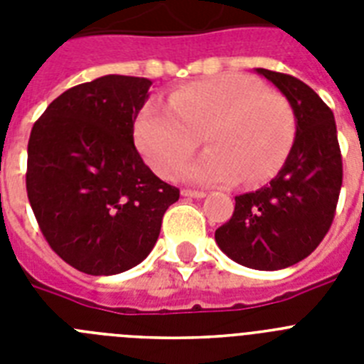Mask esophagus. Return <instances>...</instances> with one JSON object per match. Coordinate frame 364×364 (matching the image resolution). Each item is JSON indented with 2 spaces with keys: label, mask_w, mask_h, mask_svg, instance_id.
Wrapping results in <instances>:
<instances>
[{
  "label": "esophagus",
  "mask_w": 364,
  "mask_h": 364,
  "mask_svg": "<svg viewBox=\"0 0 364 364\" xmlns=\"http://www.w3.org/2000/svg\"><path fill=\"white\" fill-rule=\"evenodd\" d=\"M182 197L204 198V197H205V193H204V191H195V189H182Z\"/></svg>",
  "instance_id": "obj_1"
}]
</instances>
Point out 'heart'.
I'll return each mask as SVG.
<instances>
[{"label":"heart","instance_id":"heart-1","mask_svg":"<svg viewBox=\"0 0 364 364\" xmlns=\"http://www.w3.org/2000/svg\"><path fill=\"white\" fill-rule=\"evenodd\" d=\"M167 105L149 102L138 112L134 140L154 171L175 176L202 136L210 149L186 167L197 184H253L275 175L294 146L290 102L259 80L222 74L173 91Z\"/></svg>","mask_w":364,"mask_h":364}]
</instances>
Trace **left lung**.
<instances>
[{
	"mask_svg": "<svg viewBox=\"0 0 364 364\" xmlns=\"http://www.w3.org/2000/svg\"><path fill=\"white\" fill-rule=\"evenodd\" d=\"M294 109L295 140L269 184L235 197V211L215 231L218 247L253 269H282L306 259L332 226L343 184L332 109L290 74L255 69Z\"/></svg>",
	"mask_w": 364,
	"mask_h": 364,
	"instance_id": "left-lung-1",
	"label": "left lung"
}]
</instances>
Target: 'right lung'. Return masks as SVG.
Here are the masks:
<instances>
[{
  "instance_id": "add662e5",
  "label": "right lung",
  "mask_w": 364,
  "mask_h": 364,
  "mask_svg": "<svg viewBox=\"0 0 364 364\" xmlns=\"http://www.w3.org/2000/svg\"><path fill=\"white\" fill-rule=\"evenodd\" d=\"M151 80L107 74L70 87L28 138L27 195L45 240L67 264L117 275L140 264L180 197L134 147Z\"/></svg>"
}]
</instances>
